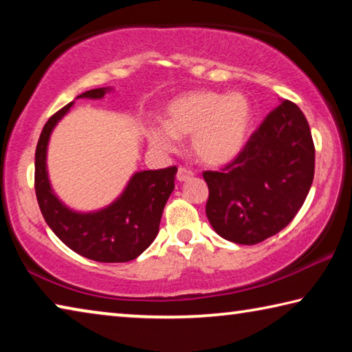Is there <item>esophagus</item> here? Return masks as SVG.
I'll return each mask as SVG.
<instances>
[{
	"instance_id": "obj_1",
	"label": "esophagus",
	"mask_w": 352,
	"mask_h": 352,
	"mask_svg": "<svg viewBox=\"0 0 352 352\" xmlns=\"http://www.w3.org/2000/svg\"><path fill=\"white\" fill-rule=\"evenodd\" d=\"M192 177H194L192 170H189L186 168H178V172H177V180L178 182H186V180H190Z\"/></svg>"
}]
</instances>
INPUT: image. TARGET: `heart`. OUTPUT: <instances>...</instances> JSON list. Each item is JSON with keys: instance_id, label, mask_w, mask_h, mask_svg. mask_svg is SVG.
<instances>
[{"instance_id": "obj_1", "label": "heart", "mask_w": 352, "mask_h": 352, "mask_svg": "<svg viewBox=\"0 0 352 352\" xmlns=\"http://www.w3.org/2000/svg\"><path fill=\"white\" fill-rule=\"evenodd\" d=\"M166 124H147L146 136L153 147L170 152L178 138L190 136V152L199 163L220 168L239 157L253 124L252 104L239 91L195 90L166 105Z\"/></svg>"}]
</instances>
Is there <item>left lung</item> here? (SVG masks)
<instances>
[{
  "label": "left lung",
  "instance_id": "obj_1",
  "mask_svg": "<svg viewBox=\"0 0 352 352\" xmlns=\"http://www.w3.org/2000/svg\"><path fill=\"white\" fill-rule=\"evenodd\" d=\"M315 147L307 119L283 100L220 172L206 170V216L223 239L254 245L285 228L312 186Z\"/></svg>",
  "mask_w": 352,
  "mask_h": 352
}]
</instances>
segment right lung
Instances as JSON below:
<instances>
[{"label":"right lung","instance_id":"obj_1","mask_svg":"<svg viewBox=\"0 0 352 352\" xmlns=\"http://www.w3.org/2000/svg\"><path fill=\"white\" fill-rule=\"evenodd\" d=\"M109 91L110 87L94 88L79 94L77 99H102ZM73 104L69 102L52 115L41 130L35 151V194L40 211L58 239L83 258L98 262L132 261L158 234L164 205L175 188L177 168L135 172L122 194L102 210H71L51 188L46 152L52 130Z\"/></svg>","mask_w":352,"mask_h":352}]
</instances>
